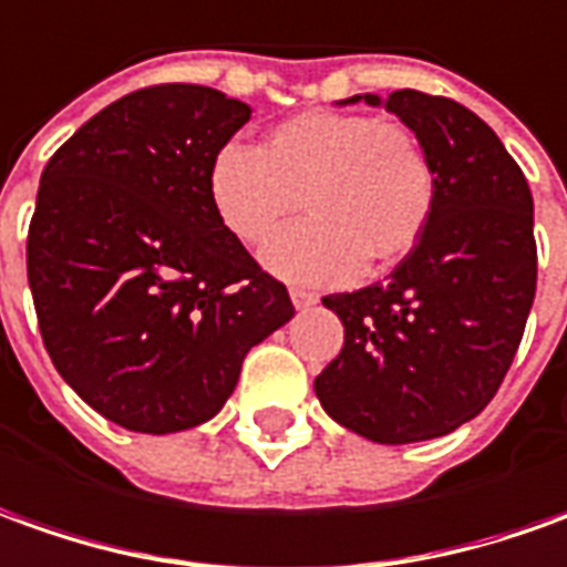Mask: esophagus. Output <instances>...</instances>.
<instances>
[{
	"mask_svg": "<svg viewBox=\"0 0 567 567\" xmlns=\"http://www.w3.org/2000/svg\"><path fill=\"white\" fill-rule=\"evenodd\" d=\"M290 299L296 308H311L318 306V292L311 290H299V287H292L290 290Z\"/></svg>",
	"mask_w": 567,
	"mask_h": 567,
	"instance_id": "esophagus-1",
	"label": "esophagus"
}]
</instances>
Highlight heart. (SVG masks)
I'll list each match as a JSON object with an SVG mask.
<instances>
[{"label":"heart","instance_id":"b5f03b06","mask_svg":"<svg viewBox=\"0 0 567 567\" xmlns=\"http://www.w3.org/2000/svg\"><path fill=\"white\" fill-rule=\"evenodd\" d=\"M206 194L218 225L246 246L265 244L302 206L306 221L261 249L271 275L306 287L349 284L404 259L435 203L423 142L401 123L354 111H306L277 123L261 147L225 144Z\"/></svg>","mask_w":567,"mask_h":567}]
</instances>
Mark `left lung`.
<instances>
[{
	"instance_id": "obj_1",
	"label": "left lung",
	"mask_w": 567,
	"mask_h": 567,
	"mask_svg": "<svg viewBox=\"0 0 567 567\" xmlns=\"http://www.w3.org/2000/svg\"><path fill=\"white\" fill-rule=\"evenodd\" d=\"M423 142L435 203L385 284L333 292L346 346L315 380L336 423L377 444L441 439L487 408L537 290L534 200L494 128L451 97L354 95Z\"/></svg>"
}]
</instances>
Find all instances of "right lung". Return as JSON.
Masks as SVG:
<instances>
[{
  "label": "right lung",
  "instance_id": "right-lung-1",
  "mask_svg": "<svg viewBox=\"0 0 567 567\" xmlns=\"http://www.w3.org/2000/svg\"><path fill=\"white\" fill-rule=\"evenodd\" d=\"M249 113L218 89L151 85L95 113L42 169L27 234L39 333L70 389L123 429L213 420L246 351L296 315L206 194Z\"/></svg>",
  "mask_w": 567,
  "mask_h": 567
}]
</instances>
